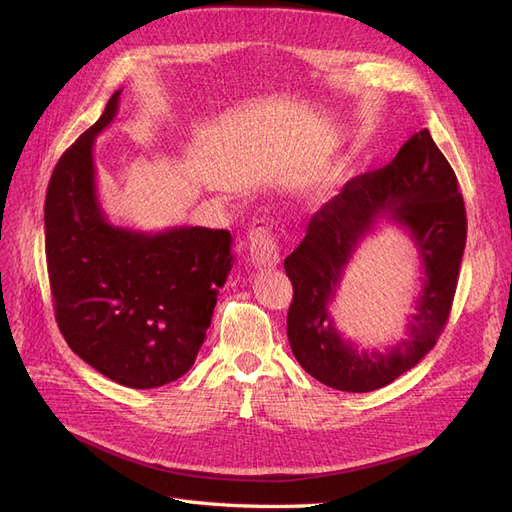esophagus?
I'll use <instances>...</instances> for the list:
<instances>
[{"instance_id": "esophagus-1", "label": "esophagus", "mask_w": 512, "mask_h": 512, "mask_svg": "<svg viewBox=\"0 0 512 512\" xmlns=\"http://www.w3.org/2000/svg\"><path fill=\"white\" fill-rule=\"evenodd\" d=\"M250 258L252 265L262 267H275L280 265V243L265 224H256L250 232Z\"/></svg>"}]
</instances>
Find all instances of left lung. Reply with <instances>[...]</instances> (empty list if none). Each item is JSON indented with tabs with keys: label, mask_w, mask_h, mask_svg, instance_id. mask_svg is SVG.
Segmentation results:
<instances>
[{
	"label": "left lung",
	"mask_w": 512,
	"mask_h": 512,
	"mask_svg": "<svg viewBox=\"0 0 512 512\" xmlns=\"http://www.w3.org/2000/svg\"><path fill=\"white\" fill-rule=\"evenodd\" d=\"M382 223L409 232L422 265V290L405 335L378 351L339 334L328 307L351 256ZM466 224L457 177L429 130L414 134L389 166L348 181L314 215L305 239L284 260L294 288L288 309L294 359L318 382L346 393L382 389L418 365L451 314Z\"/></svg>",
	"instance_id": "1"
}]
</instances>
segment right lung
Segmentation results:
<instances>
[{"instance_id":"right-lung-1","label":"right lung","mask_w":512,"mask_h":512,"mask_svg":"<svg viewBox=\"0 0 512 512\" xmlns=\"http://www.w3.org/2000/svg\"><path fill=\"white\" fill-rule=\"evenodd\" d=\"M119 96L121 89L53 170L44 203L46 265L68 346L117 384L158 389L194 365L235 256L228 230L145 232L108 222L94 143L117 117Z\"/></svg>"}]
</instances>
